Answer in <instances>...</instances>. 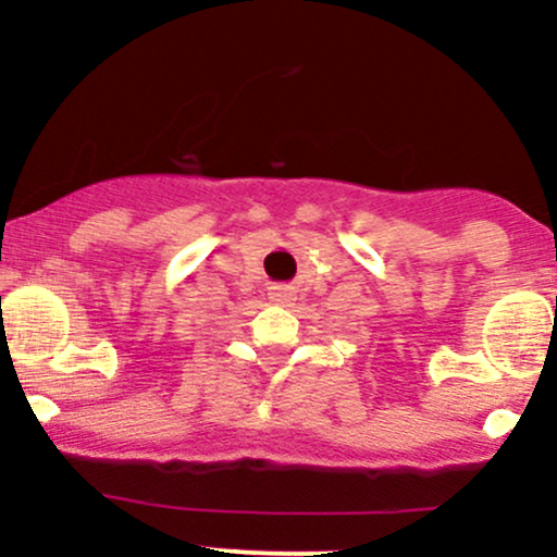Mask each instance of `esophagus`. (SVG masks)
Listing matches in <instances>:
<instances>
[{"mask_svg":"<svg viewBox=\"0 0 557 557\" xmlns=\"http://www.w3.org/2000/svg\"><path fill=\"white\" fill-rule=\"evenodd\" d=\"M268 299H271V302H276V305H286V302H292V299H295V289H292V286L276 284V286H271V289H268Z\"/></svg>","mask_w":557,"mask_h":557,"instance_id":"obj_1","label":"esophagus"}]
</instances>
